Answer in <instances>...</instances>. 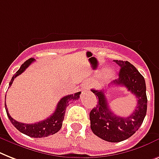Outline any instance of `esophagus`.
I'll return each instance as SVG.
<instances>
[{
	"label": "esophagus",
	"mask_w": 159,
	"mask_h": 159,
	"mask_svg": "<svg viewBox=\"0 0 159 159\" xmlns=\"http://www.w3.org/2000/svg\"><path fill=\"white\" fill-rule=\"evenodd\" d=\"M91 89V86L89 85V84L86 83V84H84V85H82V92H86V91H89Z\"/></svg>",
	"instance_id": "34e87169"
}]
</instances>
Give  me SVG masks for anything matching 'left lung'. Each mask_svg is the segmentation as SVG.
<instances>
[{
	"label": "left lung",
	"mask_w": 159,
	"mask_h": 159,
	"mask_svg": "<svg viewBox=\"0 0 159 159\" xmlns=\"http://www.w3.org/2000/svg\"><path fill=\"white\" fill-rule=\"evenodd\" d=\"M120 68L118 79L113 86H125L135 95L137 104L128 117L117 116L109 109L105 93L106 90H91L98 97V104L90 113L91 128L93 133L109 142H120L131 137L142 124L147 111L146 86L144 78L134 65L128 61L113 60Z\"/></svg>",
	"instance_id": "obj_1"
}]
</instances>
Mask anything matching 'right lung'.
Masks as SVG:
<instances>
[{"instance_id":"right-lung-1","label":"right lung","mask_w":159,"mask_h":159,"mask_svg":"<svg viewBox=\"0 0 159 159\" xmlns=\"http://www.w3.org/2000/svg\"><path fill=\"white\" fill-rule=\"evenodd\" d=\"M34 61L35 59L33 58H31V59L26 60L24 64H22L19 70L17 71L16 73L13 76L11 80H10L9 87L12 85L15 77L20 75L22 73H24V71L26 70V68H28ZM80 94H81V91L75 93V94H73V95H68L63 97L58 103L56 109L54 112V113H52V115H50L46 119H44L43 121H40V122L33 123V124L22 123V122H17L16 120L14 119L10 115V113H9L8 109H7L6 104V100H5V107H6V113H7L9 119H10L11 123L15 126V127L17 130H19L20 132L25 134V135H28L30 137H46V136H49L50 135H54V134H55L60 130L63 121H64L65 111H66L67 107H68L69 102L78 100V98L80 97Z\"/></svg>"}]
</instances>
